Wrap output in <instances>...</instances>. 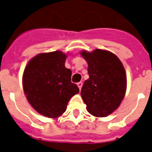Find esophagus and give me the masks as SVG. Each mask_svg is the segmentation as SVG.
Here are the masks:
<instances>
[{"label":"esophagus","instance_id":"34e87169","mask_svg":"<svg viewBox=\"0 0 152 152\" xmlns=\"http://www.w3.org/2000/svg\"><path fill=\"white\" fill-rule=\"evenodd\" d=\"M77 86H78V88L80 90H81V88H82V86H83V83L82 82H79L78 83H77Z\"/></svg>","mask_w":152,"mask_h":152}]
</instances>
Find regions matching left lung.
<instances>
[{"label":"left lung","mask_w":152,"mask_h":152,"mask_svg":"<svg viewBox=\"0 0 152 152\" xmlns=\"http://www.w3.org/2000/svg\"><path fill=\"white\" fill-rule=\"evenodd\" d=\"M88 62L89 79L81 89V96L87 110L97 118L114 112L121 103L127 88L125 68L120 59L110 51L95 49L80 51Z\"/></svg>","instance_id":"8db88e82"}]
</instances>
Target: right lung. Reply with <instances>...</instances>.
Listing matches in <instances>:
<instances>
[{
    "mask_svg": "<svg viewBox=\"0 0 152 152\" xmlns=\"http://www.w3.org/2000/svg\"><path fill=\"white\" fill-rule=\"evenodd\" d=\"M68 54L60 50L41 53L32 57L23 74V88L27 101L41 115L57 118L68 102L78 94L71 82L72 71L64 66Z\"/></svg>",
    "mask_w": 152,
    "mask_h": 152,
    "instance_id": "obj_1",
    "label": "right lung"
}]
</instances>
